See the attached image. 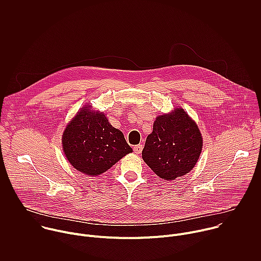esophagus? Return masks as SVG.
Masks as SVG:
<instances>
[{"label":"esophagus","instance_id":"1","mask_svg":"<svg viewBox=\"0 0 261 261\" xmlns=\"http://www.w3.org/2000/svg\"><path fill=\"white\" fill-rule=\"evenodd\" d=\"M133 150L135 151L136 154H140L141 151H142V144H137V145H135V146L133 147Z\"/></svg>","mask_w":261,"mask_h":261}]
</instances>
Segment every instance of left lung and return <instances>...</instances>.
Wrapping results in <instances>:
<instances>
[{"label":"left lung","instance_id":"8db88e82","mask_svg":"<svg viewBox=\"0 0 261 261\" xmlns=\"http://www.w3.org/2000/svg\"><path fill=\"white\" fill-rule=\"evenodd\" d=\"M202 148L197 125L181 108L156 119L146 137L143 161L165 180L188 173L196 164Z\"/></svg>","mask_w":261,"mask_h":261}]
</instances>
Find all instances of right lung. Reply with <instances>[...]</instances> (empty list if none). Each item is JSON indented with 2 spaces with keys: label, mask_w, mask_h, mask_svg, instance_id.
I'll list each match as a JSON object with an SVG mask.
<instances>
[{
  "label": "right lung",
  "mask_w": 261,
  "mask_h": 261,
  "mask_svg": "<svg viewBox=\"0 0 261 261\" xmlns=\"http://www.w3.org/2000/svg\"><path fill=\"white\" fill-rule=\"evenodd\" d=\"M63 150L74 168L99 175L132 152L123 133L108 123L104 114L85 107L63 134Z\"/></svg>",
  "instance_id": "1"
}]
</instances>
